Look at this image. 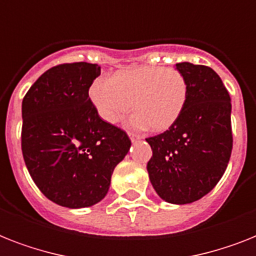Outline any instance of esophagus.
Segmentation results:
<instances>
[{"instance_id": "esophagus-1", "label": "esophagus", "mask_w": 256, "mask_h": 256, "mask_svg": "<svg viewBox=\"0 0 256 256\" xmlns=\"http://www.w3.org/2000/svg\"><path fill=\"white\" fill-rule=\"evenodd\" d=\"M128 136H130V139H132V142H135V140L140 139V136H139L138 134H134V132H128Z\"/></svg>"}]
</instances>
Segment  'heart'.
<instances>
[{
  "mask_svg": "<svg viewBox=\"0 0 256 256\" xmlns=\"http://www.w3.org/2000/svg\"><path fill=\"white\" fill-rule=\"evenodd\" d=\"M89 96L108 124L121 121L132 102V124L158 132L180 118L188 98V82L175 68L142 66L120 70L112 78L96 80Z\"/></svg>",
  "mask_w": 256,
  "mask_h": 256,
  "instance_id": "b5f03b06",
  "label": "heart"
}]
</instances>
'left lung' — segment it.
Returning a JSON list of instances; mask_svg holds the SVG:
<instances>
[{"label":"left lung","instance_id":"left-lung-1","mask_svg":"<svg viewBox=\"0 0 256 256\" xmlns=\"http://www.w3.org/2000/svg\"><path fill=\"white\" fill-rule=\"evenodd\" d=\"M188 82L182 116L167 132L147 138L152 156L150 182L162 200L190 204L217 186L232 148V100L221 78L206 66L176 64Z\"/></svg>","mask_w":256,"mask_h":256}]
</instances>
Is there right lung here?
Here are the masks:
<instances>
[{
    "label": "right lung",
    "instance_id": "add662e5",
    "mask_svg": "<svg viewBox=\"0 0 256 256\" xmlns=\"http://www.w3.org/2000/svg\"><path fill=\"white\" fill-rule=\"evenodd\" d=\"M97 64L68 63L42 74L22 101V154L40 192L60 206H92L106 196L128 155V134L102 121L89 98Z\"/></svg>",
    "mask_w": 256,
    "mask_h": 256
}]
</instances>
